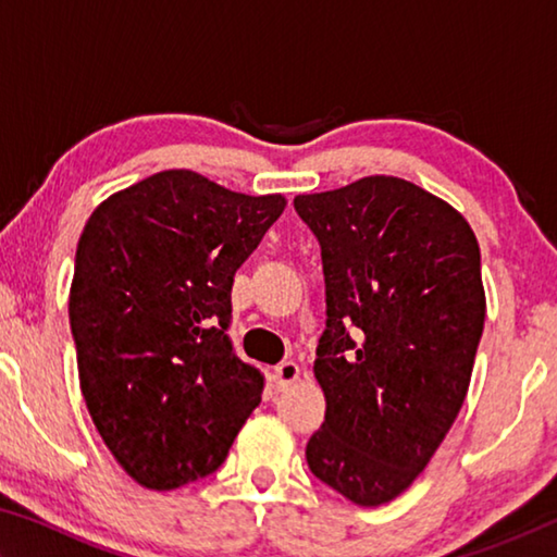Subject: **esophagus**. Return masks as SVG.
<instances>
[{
	"label": "esophagus",
	"instance_id": "obj_1",
	"mask_svg": "<svg viewBox=\"0 0 557 557\" xmlns=\"http://www.w3.org/2000/svg\"><path fill=\"white\" fill-rule=\"evenodd\" d=\"M299 379V366L295 361H282L275 366V383L277 388H287Z\"/></svg>",
	"mask_w": 557,
	"mask_h": 557
}]
</instances>
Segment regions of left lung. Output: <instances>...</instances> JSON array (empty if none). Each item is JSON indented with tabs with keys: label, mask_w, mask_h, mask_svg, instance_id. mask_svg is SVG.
<instances>
[{
	"label": "left lung",
	"mask_w": 557,
	"mask_h": 557,
	"mask_svg": "<svg viewBox=\"0 0 557 557\" xmlns=\"http://www.w3.org/2000/svg\"><path fill=\"white\" fill-rule=\"evenodd\" d=\"M295 211L326 285V414L307 465L348 502L381 506L428 467L467 398L486 317L476 235L398 176L297 196Z\"/></svg>",
	"instance_id": "1"
}]
</instances>
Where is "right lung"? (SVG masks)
<instances>
[{
    "label": "right lung",
    "mask_w": 557,
    "mask_h": 557,
    "mask_svg": "<svg viewBox=\"0 0 557 557\" xmlns=\"http://www.w3.org/2000/svg\"><path fill=\"white\" fill-rule=\"evenodd\" d=\"M285 211L172 169L102 201L69 299L81 391L137 484L172 492L219 469L265 375L228 336L233 275Z\"/></svg>",
    "instance_id": "obj_1"
}]
</instances>
